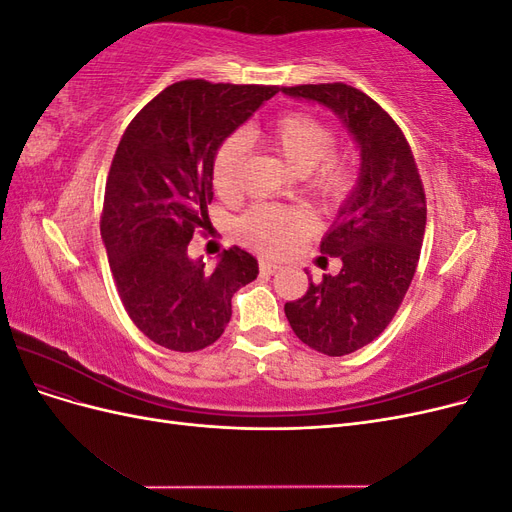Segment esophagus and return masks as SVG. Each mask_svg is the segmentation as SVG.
I'll return each instance as SVG.
<instances>
[{
  "mask_svg": "<svg viewBox=\"0 0 512 512\" xmlns=\"http://www.w3.org/2000/svg\"><path fill=\"white\" fill-rule=\"evenodd\" d=\"M280 271V265L277 262H271V260H260V273L262 275H273Z\"/></svg>",
  "mask_w": 512,
  "mask_h": 512,
  "instance_id": "esophagus-1",
  "label": "esophagus"
}]
</instances>
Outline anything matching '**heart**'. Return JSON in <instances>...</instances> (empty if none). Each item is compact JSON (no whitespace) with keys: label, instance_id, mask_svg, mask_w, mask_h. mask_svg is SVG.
Instances as JSON below:
<instances>
[{"label":"heart","instance_id":"heart-1","mask_svg":"<svg viewBox=\"0 0 512 512\" xmlns=\"http://www.w3.org/2000/svg\"><path fill=\"white\" fill-rule=\"evenodd\" d=\"M245 136L280 156L292 173L303 175L307 190L322 203L337 205L348 196L356 179L350 153L333 151V130L307 113H286L262 128H250ZM243 160V138L230 136L213 160V185L220 196L239 190V168ZM243 235L260 252L280 254L297 243L307 222L299 211L288 207H258L243 218Z\"/></svg>","mask_w":512,"mask_h":512}]
</instances>
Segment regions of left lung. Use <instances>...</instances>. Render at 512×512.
Returning a JSON list of instances; mask_svg holds the SVG:
<instances>
[{
	"mask_svg": "<svg viewBox=\"0 0 512 512\" xmlns=\"http://www.w3.org/2000/svg\"><path fill=\"white\" fill-rule=\"evenodd\" d=\"M292 98L329 106L361 145V179L320 252L342 260L301 299L284 305L303 344L327 356L359 350L389 327L421 256L427 200L404 132L384 108L346 83L284 87Z\"/></svg>",
	"mask_w": 512,
	"mask_h": 512,
	"instance_id": "left-lung-1",
	"label": "left lung"
}]
</instances>
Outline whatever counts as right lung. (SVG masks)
<instances>
[{"instance_id":"1","label":"right lung","mask_w":512,"mask_h":512,"mask_svg":"<svg viewBox=\"0 0 512 512\" xmlns=\"http://www.w3.org/2000/svg\"><path fill=\"white\" fill-rule=\"evenodd\" d=\"M277 91L179 81L145 104L121 136L100 232L123 307L158 346L196 352L218 342L232 294L256 280L258 262L241 247H228L207 269L190 260L188 243L209 220L215 153Z\"/></svg>"}]
</instances>
